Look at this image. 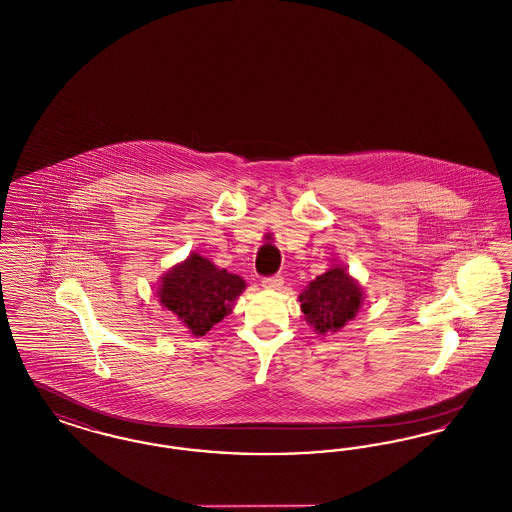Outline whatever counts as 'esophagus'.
<instances>
[{
	"label": "esophagus",
	"instance_id": "1",
	"mask_svg": "<svg viewBox=\"0 0 512 512\" xmlns=\"http://www.w3.org/2000/svg\"><path fill=\"white\" fill-rule=\"evenodd\" d=\"M262 287L266 290H281L283 289V277L275 275V277H266L262 281Z\"/></svg>",
	"mask_w": 512,
	"mask_h": 512
}]
</instances>
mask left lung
Returning a JSON list of instances; mask_svg holds the SVG:
<instances>
[{"label":"left lung","instance_id":"1","mask_svg":"<svg viewBox=\"0 0 512 512\" xmlns=\"http://www.w3.org/2000/svg\"><path fill=\"white\" fill-rule=\"evenodd\" d=\"M300 308L317 334L338 333L361 310L365 292L342 264H333L302 290Z\"/></svg>","mask_w":512,"mask_h":512}]
</instances>
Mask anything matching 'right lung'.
Instances as JSON below:
<instances>
[{"instance_id":"right-lung-1","label":"right lung","mask_w":512,"mask_h":512,"mask_svg":"<svg viewBox=\"0 0 512 512\" xmlns=\"http://www.w3.org/2000/svg\"><path fill=\"white\" fill-rule=\"evenodd\" d=\"M245 289L243 277L191 252L183 262L162 273L156 294L158 302L174 313L189 333L204 336L231 313Z\"/></svg>"}]
</instances>
